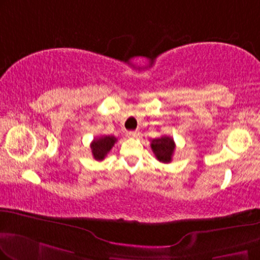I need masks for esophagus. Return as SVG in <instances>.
<instances>
[{
    "label": "esophagus",
    "mask_w": 260,
    "mask_h": 260,
    "mask_svg": "<svg viewBox=\"0 0 260 260\" xmlns=\"http://www.w3.org/2000/svg\"><path fill=\"white\" fill-rule=\"evenodd\" d=\"M127 136L129 137H133V138H136L140 136V131H127Z\"/></svg>",
    "instance_id": "1"
}]
</instances>
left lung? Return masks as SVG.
Here are the masks:
<instances>
[{
  "label": "left lung",
  "mask_w": 260,
  "mask_h": 260,
  "mask_svg": "<svg viewBox=\"0 0 260 260\" xmlns=\"http://www.w3.org/2000/svg\"><path fill=\"white\" fill-rule=\"evenodd\" d=\"M150 147L152 149L156 158L162 163H170L173 158L174 150H175V142L172 137L162 136L151 141Z\"/></svg>",
  "instance_id": "1"
}]
</instances>
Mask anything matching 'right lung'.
I'll return each instance as SVG.
<instances>
[{
    "label": "right lung",
    "mask_w": 260,
    "mask_h": 260,
    "mask_svg": "<svg viewBox=\"0 0 260 260\" xmlns=\"http://www.w3.org/2000/svg\"><path fill=\"white\" fill-rule=\"evenodd\" d=\"M117 138L115 136H102L94 138L91 143V150L94 159L97 161H103L108 152L111 150L115 145Z\"/></svg>",
    "instance_id": "right-lung-1"
}]
</instances>
